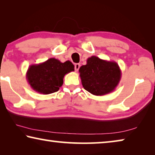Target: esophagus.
Segmentation results:
<instances>
[{"label":"esophagus","instance_id":"34e87169","mask_svg":"<svg viewBox=\"0 0 155 155\" xmlns=\"http://www.w3.org/2000/svg\"><path fill=\"white\" fill-rule=\"evenodd\" d=\"M79 68H80V64H76L74 65V70H75V71L77 72L78 70V69H79Z\"/></svg>","mask_w":155,"mask_h":155}]
</instances>
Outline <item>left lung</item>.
<instances>
[{
	"label": "left lung",
	"mask_w": 155,
	"mask_h": 155,
	"mask_svg": "<svg viewBox=\"0 0 155 155\" xmlns=\"http://www.w3.org/2000/svg\"><path fill=\"white\" fill-rule=\"evenodd\" d=\"M83 87L91 94L103 96L114 91L121 79V70L115 61L96 56L87 59V64L79 68Z\"/></svg>",
	"instance_id": "8db88e82"
}]
</instances>
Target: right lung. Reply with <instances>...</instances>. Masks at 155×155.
<instances>
[{
    "instance_id": "add662e5",
    "label": "right lung",
    "mask_w": 155,
    "mask_h": 155,
    "mask_svg": "<svg viewBox=\"0 0 155 155\" xmlns=\"http://www.w3.org/2000/svg\"><path fill=\"white\" fill-rule=\"evenodd\" d=\"M74 70V65L70 61L62 63L51 58L41 64L30 65L26 77L33 90L50 94L58 91L64 83V76Z\"/></svg>"
}]
</instances>
